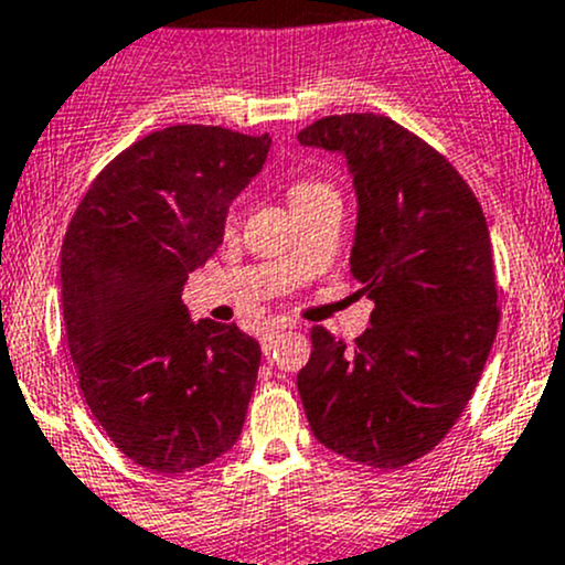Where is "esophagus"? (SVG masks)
<instances>
[{"mask_svg":"<svg viewBox=\"0 0 565 565\" xmlns=\"http://www.w3.org/2000/svg\"><path fill=\"white\" fill-rule=\"evenodd\" d=\"M284 330H287V328H278V324H276V328H270V330L263 332V352L265 354L273 352V347H276L278 338L284 335Z\"/></svg>","mask_w":565,"mask_h":565,"instance_id":"1","label":"esophagus"}]
</instances>
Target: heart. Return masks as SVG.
Here are the masks:
<instances>
[{"label":"heart","instance_id":"heart-1","mask_svg":"<svg viewBox=\"0 0 565 565\" xmlns=\"http://www.w3.org/2000/svg\"><path fill=\"white\" fill-rule=\"evenodd\" d=\"M328 194H335V192H332L328 183H319V181H300V183H295L292 189H289V200H292V207L308 205V203H313V200H319V198H328ZM227 222L230 224L235 222V207L230 211Z\"/></svg>","mask_w":565,"mask_h":565}]
</instances>
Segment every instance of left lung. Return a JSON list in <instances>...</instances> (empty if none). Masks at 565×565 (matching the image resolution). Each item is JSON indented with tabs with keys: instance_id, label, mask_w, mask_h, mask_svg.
<instances>
[{
	"instance_id": "left-lung-1",
	"label": "left lung",
	"mask_w": 565,
	"mask_h": 565,
	"mask_svg": "<svg viewBox=\"0 0 565 565\" xmlns=\"http://www.w3.org/2000/svg\"><path fill=\"white\" fill-rule=\"evenodd\" d=\"M298 140L347 157L358 192L349 265L376 302L352 349L311 330V360L298 373L308 425L349 460L408 466L457 423L495 341L482 205L436 148L387 116L319 118Z\"/></svg>"
}]
</instances>
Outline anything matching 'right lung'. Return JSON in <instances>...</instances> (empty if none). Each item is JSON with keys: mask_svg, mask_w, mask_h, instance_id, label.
Listing matches in <instances>:
<instances>
[{"mask_svg": "<svg viewBox=\"0 0 565 565\" xmlns=\"http://www.w3.org/2000/svg\"><path fill=\"white\" fill-rule=\"evenodd\" d=\"M267 151V135L159 129L94 178L64 235V328L81 392L148 471L205 466L243 430L259 343L237 324L192 322L181 292L222 246L230 203Z\"/></svg>", "mask_w": 565, "mask_h": 565, "instance_id": "1", "label": "right lung"}]
</instances>
